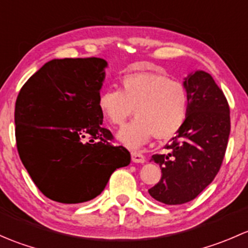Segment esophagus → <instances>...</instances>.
<instances>
[{
	"label": "esophagus",
	"instance_id": "1",
	"mask_svg": "<svg viewBox=\"0 0 248 248\" xmlns=\"http://www.w3.org/2000/svg\"><path fill=\"white\" fill-rule=\"evenodd\" d=\"M131 155H132V161H133L134 163H144L145 162L144 155H141L140 152L132 151Z\"/></svg>",
	"mask_w": 248,
	"mask_h": 248
}]
</instances>
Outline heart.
<instances>
[{"label":"heart","mask_w":248,"mask_h":248,"mask_svg":"<svg viewBox=\"0 0 248 248\" xmlns=\"http://www.w3.org/2000/svg\"><path fill=\"white\" fill-rule=\"evenodd\" d=\"M98 108L116 127H121L134 110L137 117L119 132V139L137 149L152 137L167 140L179 133L188 117L189 94L182 82L166 74L131 72L121 78V90L101 92Z\"/></svg>","instance_id":"heart-1"}]
</instances>
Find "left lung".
Returning <instances> with one entry per match:
<instances>
[{
	"mask_svg": "<svg viewBox=\"0 0 248 248\" xmlns=\"http://www.w3.org/2000/svg\"><path fill=\"white\" fill-rule=\"evenodd\" d=\"M189 94L186 124L167 144L166 154L154 155L162 177L150 196L167 205L193 201L219 171L231 133V109L223 91L209 73L197 71L184 81Z\"/></svg>",
	"mask_w": 248,
	"mask_h": 248,
	"instance_id": "obj_1",
	"label": "left lung"
}]
</instances>
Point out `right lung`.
Wrapping results in <instances>:
<instances>
[{"label":"right lung","instance_id":"1","mask_svg":"<svg viewBox=\"0 0 248 248\" xmlns=\"http://www.w3.org/2000/svg\"><path fill=\"white\" fill-rule=\"evenodd\" d=\"M107 61L98 57L46 62L20 90L16 139L22 164L39 191L62 204L89 202L131 154L114 146L98 108Z\"/></svg>","mask_w":248,"mask_h":248}]
</instances>
